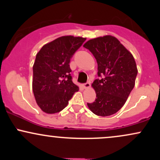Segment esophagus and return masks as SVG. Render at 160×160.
Returning a JSON list of instances; mask_svg holds the SVG:
<instances>
[{"instance_id":"obj_1","label":"esophagus","mask_w":160,"mask_h":160,"mask_svg":"<svg viewBox=\"0 0 160 160\" xmlns=\"http://www.w3.org/2000/svg\"><path fill=\"white\" fill-rule=\"evenodd\" d=\"M82 86H83L84 89H87V88H89V86H90V82H85V83L83 84V85H82Z\"/></svg>"}]
</instances>
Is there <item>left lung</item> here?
<instances>
[{"label":"left lung","instance_id":"obj_1","mask_svg":"<svg viewBox=\"0 0 160 160\" xmlns=\"http://www.w3.org/2000/svg\"><path fill=\"white\" fill-rule=\"evenodd\" d=\"M83 47L96 59L99 78L92 84L96 98L87 103L88 107L98 116H111L124 105L135 86L136 63L131 52L113 36L89 40Z\"/></svg>","mask_w":160,"mask_h":160}]
</instances>
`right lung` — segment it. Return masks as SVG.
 <instances>
[{
	"instance_id": "1",
	"label": "right lung",
	"mask_w": 160,
	"mask_h": 160,
	"mask_svg": "<svg viewBox=\"0 0 160 160\" xmlns=\"http://www.w3.org/2000/svg\"><path fill=\"white\" fill-rule=\"evenodd\" d=\"M85 40L80 37L63 36L43 46L37 54L32 89L37 104L45 113L61 111L79 90L72 81L69 63Z\"/></svg>"
}]
</instances>
